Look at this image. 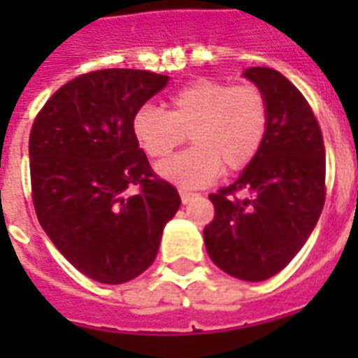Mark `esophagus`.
I'll return each instance as SVG.
<instances>
[{
    "label": "esophagus",
    "mask_w": 358,
    "mask_h": 358,
    "mask_svg": "<svg viewBox=\"0 0 358 358\" xmlns=\"http://www.w3.org/2000/svg\"><path fill=\"white\" fill-rule=\"evenodd\" d=\"M194 195L192 192H187V189H180V199H182V203L186 205V203H189L192 199H194Z\"/></svg>",
    "instance_id": "34e87169"
}]
</instances>
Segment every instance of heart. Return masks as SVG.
Here are the masks:
<instances>
[{
  "label": "heart",
  "instance_id": "heart-1",
  "mask_svg": "<svg viewBox=\"0 0 358 358\" xmlns=\"http://www.w3.org/2000/svg\"><path fill=\"white\" fill-rule=\"evenodd\" d=\"M268 130V103L255 84L201 78L174 92L169 110L143 105L132 134L143 153L164 159L184 143L194 148L157 166L159 176L182 187H201L218 172H238L261 151Z\"/></svg>",
  "mask_w": 358,
  "mask_h": 358
}]
</instances>
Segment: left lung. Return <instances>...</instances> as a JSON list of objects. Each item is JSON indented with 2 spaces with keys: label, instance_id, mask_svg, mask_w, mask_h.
<instances>
[{
  "label": "left lung",
  "instance_id": "obj_1",
  "mask_svg": "<svg viewBox=\"0 0 358 358\" xmlns=\"http://www.w3.org/2000/svg\"><path fill=\"white\" fill-rule=\"evenodd\" d=\"M243 76L266 97L268 130L240 178L209 195L215 218L203 236L218 268L263 282L285 268L315 230L326 199V155L315 113L284 74L251 66Z\"/></svg>",
  "mask_w": 358,
  "mask_h": 358
}]
</instances>
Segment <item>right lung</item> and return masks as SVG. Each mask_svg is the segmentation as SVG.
<instances>
[{
  "label": "right lung",
  "instance_id": "obj_1",
  "mask_svg": "<svg viewBox=\"0 0 358 358\" xmlns=\"http://www.w3.org/2000/svg\"><path fill=\"white\" fill-rule=\"evenodd\" d=\"M169 76L105 69L51 95L30 130V182L40 224L74 268L124 284L155 261L164 224L180 209L132 134L134 113ZM138 187L128 198L125 189Z\"/></svg>",
  "mask_w": 358,
  "mask_h": 358
}]
</instances>
